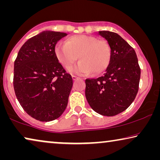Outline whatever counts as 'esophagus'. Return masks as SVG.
Instances as JSON below:
<instances>
[{
  "label": "esophagus",
  "instance_id": "obj_1",
  "mask_svg": "<svg viewBox=\"0 0 160 160\" xmlns=\"http://www.w3.org/2000/svg\"><path fill=\"white\" fill-rule=\"evenodd\" d=\"M78 77V76H72V78H73V80H76V79H77Z\"/></svg>",
  "mask_w": 160,
  "mask_h": 160
}]
</instances>
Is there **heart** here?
Instances as JSON below:
<instances>
[{
    "mask_svg": "<svg viewBox=\"0 0 160 160\" xmlns=\"http://www.w3.org/2000/svg\"><path fill=\"white\" fill-rule=\"evenodd\" d=\"M59 62L68 68L78 59L76 66L70 69L72 73L98 74L108 68L111 60V48L106 41L94 36L76 35L70 37L67 42H59L54 48Z\"/></svg>",
    "mask_w": 160,
    "mask_h": 160,
    "instance_id": "b5f03b06",
    "label": "heart"
}]
</instances>
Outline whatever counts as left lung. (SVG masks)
<instances>
[{
	"mask_svg": "<svg viewBox=\"0 0 160 160\" xmlns=\"http://www.w3.org/2000/svg\"><path fill=\"white\" fill-rule=\"evenodd\" d=\"M98 34L108 41L111 60L103 76L85 80V96L95 112L113 117L125 111L135 100L141 68L134 49L119 35L105 30Z\"/></svg>",
	"mask_w": 160,
	"mask_h": 160,
	"instance_id": "8db88e82",
	"label": "left lung"
}]
</instances>
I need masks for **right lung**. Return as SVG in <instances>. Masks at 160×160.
<instances>
[{
	"instance_id": "right-lung-1",
	"label": "right lung",
	"mask_w": 160,
	"mask_h": 160,
	"mask_svg": "<svg viewBox=\"0 0 160 160\" xmlns=\"http://www.w3.org/2000/svg\"><path fill=\"white\" fill-rule=\"evenodd\" d=\"M67 33L45 30L26 41L14 62V89L30 117L41 122L58 119L66 108L73 79L54 53Z\"/></svg>"
}]
</instances>
